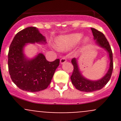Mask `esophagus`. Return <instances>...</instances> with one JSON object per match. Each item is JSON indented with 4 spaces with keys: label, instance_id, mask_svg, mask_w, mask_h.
<instances>
[{
    "label": "esophagus",
    "instance_id": "34e87169",
    "mask_svg": "<svg viewBox=\"0 0 121 121\" xmlns=\"http://www.w3.org/2000/svg\"><path fill=\"white\" fill-rule=\"evenodd\" d=\"M66 61H67V60L65 57H62V58L60 59V64H64V63H65Z\"/></svg>",
    "mask_w": 121,
    "mask_h": 121
}]
</instances>
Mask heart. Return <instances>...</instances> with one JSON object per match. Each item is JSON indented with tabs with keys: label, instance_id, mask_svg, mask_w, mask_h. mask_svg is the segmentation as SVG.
<instances>
[{
	"label": "heart",
	"instance_id": "obj_1",
	"mask_svg": "<svg viewBox=\"0 0 121 121\" xmlns=\"http://www.w3.org/2000/svg\"><path fill=\"white\" fill-rule=\"evenodd\" d=\"M82 37L83 35L79 33L60 36L56 39V46L60 50H67L78 44ZM82 41L84 44H86L89 41V38L85 37Z\"/></svg>",
	"mask_w": 121,
	"mask_h": 121
}]
</instances>
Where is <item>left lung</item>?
I'll use <instances>...</instances> for the list:
<instances>
[{"label": "left lung", "mask_w": 121, "mask_h": 121, "mask_svg": "<svg viewBox=\"0 0 121 121\" xmlns=\"http://www.w3.org/2000/svg\"><path fill=\"white\" fill-rule=\"evenodd\" d=\"M94 36V39L95 40L96 44L104 48L109 56V67L105 75L98 80H90L84 77L81 74L78 64V58L72 59L71 63L74 66V71L71 76L72 83L76 89L84 92H93L101 90L108 83L111 77L113 70L112 52L108 40L104 35L94 28H91Z\"/></svg>", "instance_id": "1"}]
</instances>
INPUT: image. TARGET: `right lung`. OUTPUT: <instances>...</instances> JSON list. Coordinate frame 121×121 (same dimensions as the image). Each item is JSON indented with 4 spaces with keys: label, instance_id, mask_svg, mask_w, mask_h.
Listing matches in <instances>:
<instances>
[{
    "label": "right lung",
    "instance_id": "right-lung-1",
    "mask_svg": "<svg viewBox=\"0 0 121 121\" xmlns=\"http://www.w3.org/2000/svg\"><path fill=\"white\" fill-rule=\"evenodd\" d=\"M28 43L46 44V37L35 27H27L17 33L10 46L9 71L12 81L19 88L38 92L49 85L59 65L60 60L49 62L42 53L29 58L24 53V47Z\"/></svg>",
    "mask_w": 121,
    "mask_h": 121
}]
</instances>
